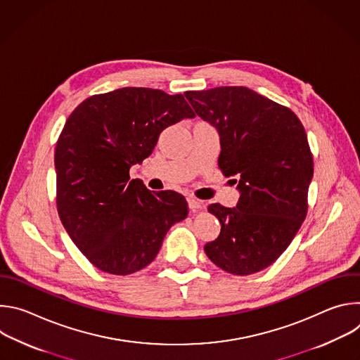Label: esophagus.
Listing matches in <instances>:
<instances>
[{"label":"esophagus","instance_id":"obj_1","mask_svg":"<svg viewBox=\"0 0 360 360\" xmlns=\"http://www.w3.org/2000/svg\"><path fill=\"white\" fill-rule=\"evenodd\" d=\"M188 207H189L191 211H199V210L205 208V202L191 196V198H188Z\"/></svg>","mask_w":360,"mask_h":360}]
</instances>
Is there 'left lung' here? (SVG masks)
<instances>
[{
    "mask_svg": "<svg viewBox=\"0 0 360 360\" xmlns=\"http://www.w3.org/2000/svg\"><path fill=\"white\" fill-rule=\"evenodd\" d=\"M185 96L219 132L222 174L239 176L236 208L208 207L221 233L205 245V253L232 275L259 272L286 250L307 214L314 158L304 128L288 107L246 86L186 91Z\"/></svg>",
    "mask_w": 360,
    "mask_h": 360,
    "instance_id": "left-lung-1",
    "label": "left lung"
}]
</instances>
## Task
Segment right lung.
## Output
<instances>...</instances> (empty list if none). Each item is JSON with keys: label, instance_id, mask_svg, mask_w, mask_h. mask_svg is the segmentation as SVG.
<instances>
[{"label": "right lung", "instance_id": "1", "mask_svg": "<svg viewBox=\"0 0 360 360\" xmlns=\"http://www.w3.org/2000/svg\"><path fill=\"white\" fill-rule=\"evenodd\" d=\"M195 112L182 94L120 88L86 98L71 112L56 148L57 210L72 242L99 271L131 275L158 255L188 203L175 191L149 192L129 168L160 134Z\"/></svg>", "mask_w": 360, "mask_h": 360}]
</instances>
